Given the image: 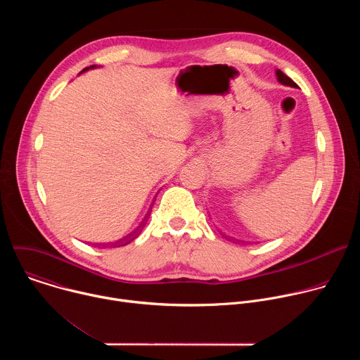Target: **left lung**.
Listing matches in <instances>:
<instances>
[{"mask_svg": "<svg viewBox=\"0 0 360 360\" xmlns=\"http://www.w3.org/2000/svg\"><path fill=\"white\" fill-rule=\"evenodd\" d=\"M276 77H278V81H279L281 84L289 85V86H293V88H297V85H296L288 75H285L281 70H276Z\"/></svg>", "mask_w": 360, "mask_h": 360, "instance_id": "8db88e82", "label": "left lung"}]
</instances>
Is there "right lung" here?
<instances>
[{
  "instance_id": "1",
  "label": "right lung",
  "mask_w": 360,
  "mask_h": 360,
  "mask_svg": "<svg viewBox=\"0 0 360 360\" xmlns=\"http://www.w3.org/2000/svg\"><path fill=\"white\" fill-rule=\"evenodd\" d=\"M91 68H94V65H92V67H91ZM86 70H88V68H85V70H84V71H86ZM145 221H146V218H145V219H143V221H142V222H141V225H139V226H138V228H136V229H135V231H134V232H132V233H129V235H128V236H127V238H124V239H121V240H118V242H117V243H115V245H120V246H122V243H124V245H125V243H129V242H131V240H134V239H135V238H136V235H139V232H141V231H142V228H143V225H145ZM115 245H111V246H115Z\"/></svg>"
}]
</instances>
